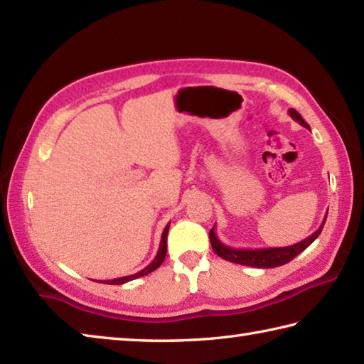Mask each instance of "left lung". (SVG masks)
I'll return each instance as SVG.
<instances>
[{"label": "left lung", "mask_w": 364, "mask_h": 364, "mask_svg": "<svg viewBox=\"0 0 364 364\" xmlns=\"http://www.w3.org/2000/svg\"><path fill=\"white\" fill-rule=\"evenodd\" d=\"M289 115L294 118L295 121H298L306 129H309V124L306 123L303 119V117L298 113L295 109L289 110ZM328 215V211H326ZM326 215L320 224L318 229L309 235L308 238H304L303 241L296 245L291 246H286V247H265V249H237V247H230L224 245L223 241L218 238L216 235V225H213V229L210 230V241L213 246V251H215L219 257H223L229 262L238 263V265H246V267H252V268H276L281 267L284 263H289L291 259H295L298 254L303 252L306 247H308L312 241H316L317 237L322 232L325 220H326Z\"/></svg>", "instance_id": "obj_1"}]
</instances>
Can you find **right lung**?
<instances>
[{"mask_svg": "<svg viewBox=\"0 0 364 364\" xmlns=\"http://www.w3.org/2000/svg\"><path fill=\"white\" fill-rule=\"evenodd\" d=\"M168 229H170V224H167L166 229H164L162 237H161V245H159V249H158V254H156V257L153 259V262L149 263L148 267H145L144 269H140V272L135 273V274L123 276V277H115V279H107V281H104V284H110V286H119V284H126V282H129V281L137 279V277L146 276V274H149L151 272H154L156 268H159L161 263L164 262V259H166V254H167V233H168Z\"/></svg>", "mask_w": 364, "mask_h": 364, "instance_id": "right-lung-1", "label": "right lung"}]
</instances>
